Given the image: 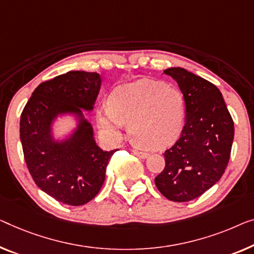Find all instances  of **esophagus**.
<instances>
[{"label":"esophagus","mask_w":254,"mask_h":254,"mask_svg":"<svg viewBox=\"0 0 254 254\" xmlns=\"http://www.w3.org/2000/svg\"><path fill=\"white\" fill-rule=\"evenodd\" d=\"M133 154L137 155V156L140 157V158H146L147 156H148V154H147L146 151H141V150H138V149H133Z\"/></svg>","instance_id":"esophagus-1"}]
</instances>
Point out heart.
I'll return each instance as SVG.
<instances>
[{"mask_svg":"<svg viewBox=\"0 0 254 254\" xmlns=\"http://www.w3.org/2000/svg\"><path fill=\"white\" fill-rule=\"evenodd\" d=\"M186 119V105L179 91L164 83L140 79L116 88L108 106L100 109L101 130L119 138L128 123L132 141L148 149H163L180 137Z\"/></svg>","mask_w":254,"mask_h":254,"instance_id":"heart-1","label":"heart"}]
</instances>
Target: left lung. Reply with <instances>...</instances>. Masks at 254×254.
Wrapping results in <instances>:
<instances>
[{"label":"left lung","instance_id":"left-lung-1","mask_svg":"<svg viewBox=\"0 0 254 254\" xmlns=\"http://www.w3.org/2000/svg\"><path fill=\"white\" fill-rule=\"evenodd\" d=\"M176 79L186 105L180 138L164 151L165 166L155 178L161 194L188 202L204 194L224 175L234 140V122L219 89L184 68L164 70Z\"/></svg>","mask_w":254,"mask_h":254}]
</instances>
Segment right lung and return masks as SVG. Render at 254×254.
<instances>
[{
  "mask_svg": "<svg viewBox=\"0 0 254 254\" xmlns=\"http://www.w3.org/2000/svg\"><path fill=\"white\" fill-rule=\"evenodd\" d=\"M100 84L99 74L68 71L41 83L21 113L20 140L30 176L41 190L67 205H83L99 192L117 150L97 146L82 114V109L92 111ZM66 112L79 117L78 128L65 142H55L51 124Z\"/></svg>",
  "mask_w": 254,
  "mask_h": 254,
  "instance_id": "add662e5",
  "label": "right lung"
}]
</instances>
